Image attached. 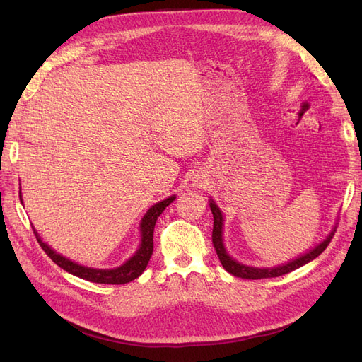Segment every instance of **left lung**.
I'll return each mask as SVG.
<instances>
[{"instance_id":"obj_1","label":"left lung","mask_w":362,"mask_h":362,"mask_svg":"<svg viewBox=\"0 0 362 362\" xmlns=\"http://www.w3.org/2000/svg\"><path fill=\"white\" fill-rule=\"evenodd\" d=\"M210 208H211V213H213V217H214L213 245H214V249H216V254H217L218 259H221L222 266H223V269L226 272H229L234 276L243 278V279H266V278H278V276H282V275H287V273L305 266L306 262H310L314 258L319 257L322 252L327 246H329L331 240L334 238L335 231H337V228H334V231L329 234V237L325 240V242H322L319 246H317L315 249H313L311 252H308V254H305L303 257H300L298 259H293L291 262H288V264H286V266H279V267H273V269L247 267V266L240 264V262H237L235 259H233L231 257L226 254V250L223 247V242H222V225H223L222 223L223 222L222 213H221V210H218L217 205L213 201L210 204Z\"/></svg>"}]
</instances>
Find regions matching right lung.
Instances as JSON below:
<instances>
[{
	"label": "right lung",
	"instance_id": "add662e5",
	"mask_svg": "<svg viewBox=\"0 0 362 362\" xmlns=\"http://www.w3.org/2000/svg\"><path fill=\"white\" fill-rule=\"evenodd\" d=\"M19 196H21V193H19ZM173 201H175V196H170V198L164 199V201L156 204L152 208H149V211L145 214L144 218H141L140 249L137 250V254L133 258L128 259L124 266H120L117 269L101 270V269H89V267L78 266L76 262H72L68 258L56 254V252H54L48 245L42 242L36 231H35V235L37 238L40 247L45 250V254L63 270H66V272L72 273V275L78 276L81 279H86V281H90V282L115 284V286H119V284H127V282H131L133 279L139 278L141 273H144V270L146 269L152 252H154V238L152 237H154L156 222H157L158 216L164 211V208H166Z\"/></svg>",
	"mask_w": 362,
	"mask_h": 362
}]
</instances>
